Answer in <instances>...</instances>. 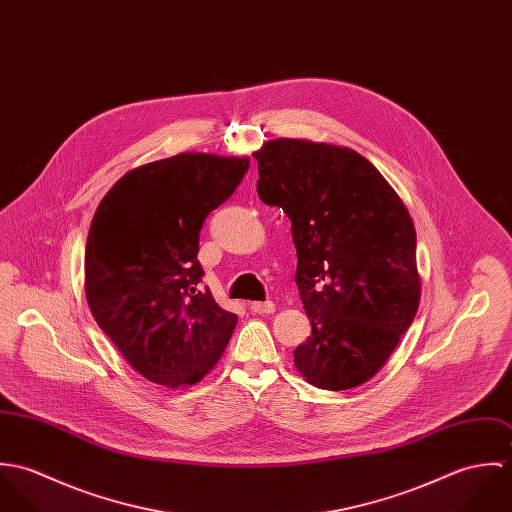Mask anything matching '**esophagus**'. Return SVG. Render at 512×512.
<instances>
[{
  "label": "esophagus",
  "mask_w": 512,
  "mask_h": 512,
  "mask_svg": "<svg viewBox=\"0 0 512 512\" xmlns=\"http://www.w3.org/2000/svg\"><path fill=\"white\" fill-rule=\"evenodd\" d=\"M250 309H252V313L268 315V313H274L276 305H274V301H252V303H250Z\"/></svg>",
  "instance_id": "1"
}]
</instances>
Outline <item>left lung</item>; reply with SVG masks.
Here are the masks:
<instances>
[{"label":"left lung","instance_id":"left-lung-1","mask_svg":"<svg viewBox=\"0 0 512 512\" xmlns=\"http://www.w3.org/2000/svg\"><path fill=\"white\" fill-rule=\"evenodd\" d=\"M254 157L260 199L292 220L295 282L311 321L293 365L323 390L361 386L390 359L420 305L414 220L351 147L280 138Z\"/></svg>","mask_w":512,"mask_h":512}]
</instances>
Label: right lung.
Segmentation results:
<instances>
[{"instance_id":"add662e5","label":"right lung","mask_w":512,"mask_h":512,"mask_svg":"<svg viewBox=\"0 0 512 512\" xmlns=\"http://www.w3.org/2000/svg\"><path fill=\"white\" fill-rule=\"evenodd\" d=\"M248 157L177 153L128 171L88 230L84 292L98 327L144 378L193 386L238 317L201 286L199 232L240 185Z\"/></svg>"}]
</instances>
